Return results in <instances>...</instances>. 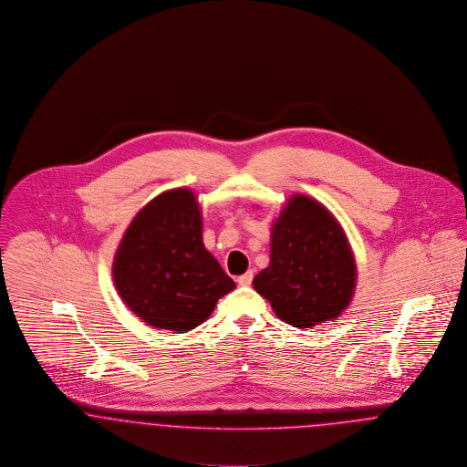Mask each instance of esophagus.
Wrapping results in <instances>:
<instances>
[{"label": "esophagus", "instance_id": "34e87169", "mask_svg": "<svg viewBox=\"0 0 467 467\" xmlns=\"http://www.w3.org/2000/svg\"><path fill=\"white\" fill-rule=\"evenodd\" d=\"M251 281H253V272H251V270L237 277V283H239L241 286H249V285H251Z\"/></svg>", "mask_w": 467, "mask_h": 467}]
</instances>
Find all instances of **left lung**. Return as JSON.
Instances as JSON below:
<instances>
[{"label":"left lung","mask_w":467,"mask_h":467,"mask_svg":"<svg viewBox=\"0 0 467 467\" xmlns=\"http://www.w3.org/2000/svg\"><path fill=\"white\" fill-rule=\"evenodd\" d=\"M357 265L341 224L315 198L294 195L270 230V264L253 286L296 328L337 318L349 306Z\"/></svg>","instance_id":"8db88e82"}]
</instances>
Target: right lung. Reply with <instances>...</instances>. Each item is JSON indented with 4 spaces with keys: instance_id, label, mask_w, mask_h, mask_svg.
Here are the masks:
<instances>
[{
    "instance_id": "right-lung-1",
    "label": "right lung",
    "mask_w": 467,
    "mask_h": 467,
    "mask_svg": "<svg viewBox=\"0 0 467 467\" xmlns=\"http://www.w3.org/2000/svg\"><path fill=\"white\" fill-rule=\"evenodd\" d=\"M112 275L124 304L150 327L184 334L235 288L202 243V213L188 188L152 198L116 251Z\"/></svg>"
}]
</instances>
